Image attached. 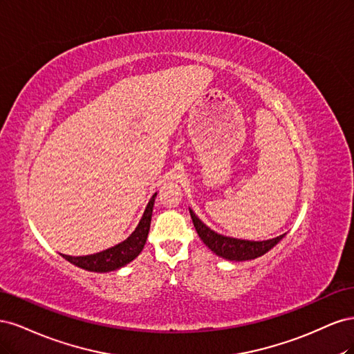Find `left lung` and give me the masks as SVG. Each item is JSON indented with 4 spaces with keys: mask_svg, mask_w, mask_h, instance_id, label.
Instances as JSON below:
<instances>
[{
    "mask_svg": "<svg viewBox=\"0 0 354 354\" xmlns=\"http://www.w3.org/2000/svg\"><path fill=\"white\" fill-rule=\"evenodd\" d=\"M190 211L192 221L199 234V238L203 241L208 248L216 252L218 257L230 260V261H245V260H254L257 257L264 255L267 251H270L273 246L281 242V239L285 236V233L281 236L269 239V241H245V239H236L229 238L220 234L217 232L211 230L208 226H205L198 217L196 214Z\"/></svg>",
    "mask_w": 354,
    "mask_h": 354,
    "instance_id": "8db88e82",
    "label": "left lung"
}]
</instances>
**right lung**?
I'll return each instance as SVG.
<instances>
[{
    "label": "right lung",
    "mask_w": 354,
    "mask_h": 354,
    "mask_svg": "<svg viewBox=\"0 0 354 354\" xmlns=\"http://www.w3.org/2000/svg\"><path fill=\"white\" fill-rule=\"evenodd\" d=\"M156 194L149 201L147 207L145 209L143 217L138 223L136 230L128 236L124 242L118 243L109 250H104L97 254L91 255H82V257H72L62 254V257L69 263L81 267V269L90 270V272H112L116 269H121L125 264L133 261L136 257L142 252L143 246L146 243L149 229H151V220H152V211H153V202Z\"/></svg>",
    "instance_id": "obj_1"
}]
</instances>
